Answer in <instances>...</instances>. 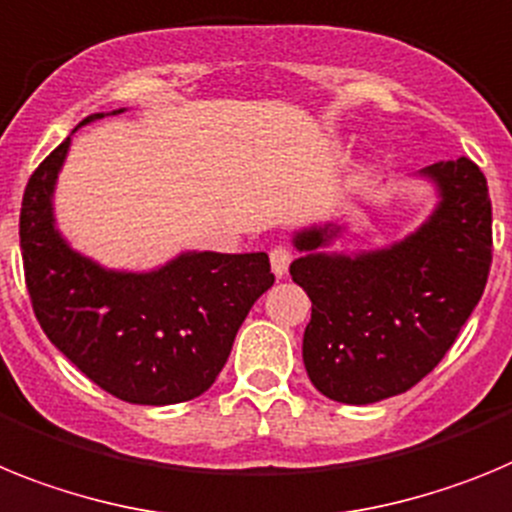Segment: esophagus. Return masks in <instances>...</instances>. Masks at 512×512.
I'll return each instance as SVG.
<instances>
[{
    "label": "esophagus",
    "mask_w": 512,
    "mask_h": 512,
    "mask_svg": "<svg viewBox=\"0 0 512 512\" xmlns=\"http://www.w3.org/2000/svg\"><path fill=\"white\" fill-rule=\"evenodd\" d=\"M291 260H293V252L288 250V247H283V244H278V247L270 250V268H273V273L278 275V278H283V275L288 273Z\"/></svg>",
    "instance_id": "esophagus-1"
}]
</instances>
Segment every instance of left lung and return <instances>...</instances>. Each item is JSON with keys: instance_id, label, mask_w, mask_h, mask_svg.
I'll use <instances>...</instances> for the list:
<instances>
[{"instance_id": "8db88e82", "label": "left lung", "mask_w": 512, "mask_h": 512, "mask_svg": "<svg viewBox=\"0 0 512 512\" xmlns=\"http://www.w3.org/2000/svg\"><path fill=\"white\" fill-rule=\"evenodd\" d=\"M438 206L420 229L379 250L327 252L342 226L293 234L291 278L311 299L304 366L324 397L373 404L425 379L459 337L492 262V203L471 159L417 172Z\"/></svg>"}]
</instances>
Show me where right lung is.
I'll return each mask as SVG.
<instances>
[{
    "mask_svg": "<svg viewBox=\"0 0 512 512\" xmlns=\"http://www.w3.org/2000/svg\"><path fill=\"white\" fill-rule=\"evenodd\" d=\"M87 115L79 126L105 115ZM77 131V128H74ZM71 139L30 175L20 247L48 340L100 389L131 404H177L216 381L252 304L273 286L265 252H182L149 273L108 270L61 237L53 190Z\"/></svg>",
    "mask_w": 512,
    "mask_h": 512,
    "instance_id": "1",
    "label": "right lung"
}]
</instances>
